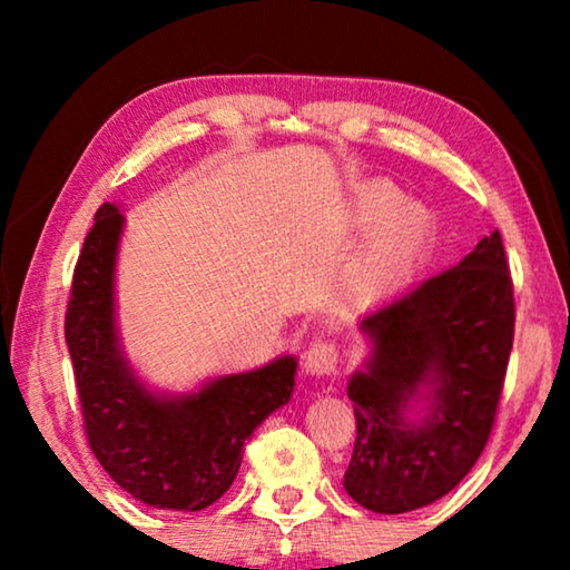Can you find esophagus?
<instances>
[{"instance_id":"34e87169","label":"esophagus","mask_w":570,"mask_h":570,"mask_svg":"<svg viewBox=\"0 0 570 570\" xmlns=\"http://www.w3.org/2000/svg\"><path fill=\"white\" fill-rule=\"evenodd\" d=\"M304 366L312 374H332L340 366V346L332 340H316L304 354Z\"/></svg>"}]
</instances>
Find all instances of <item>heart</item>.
<instances>
[{
	"label": "heart",
	"mask_w": 570,
	"mask_h": 570,
	"mask_svg": "<svg viewBox=\"0 0 570 570\" xmlns=\"http://www.w3.org/2000/svg\"><path fill=\"white\" fill-rule=\"evenodd\" d=\"M400 190L390 183H370L354 198V224L374 229L354 276V292L377 298L400 288L417 266L430 236V218L417 204H400Z\"/></svg>",
	"instance_id": "b5f03b06"
}]
</instances>
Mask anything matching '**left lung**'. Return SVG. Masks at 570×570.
I'll return each mask as SVG.
<instances>
[{"instance_id":"1","label":"left lung","mask_w":570,"mask_h":570,"mask_svg":"<svg viewBox=\"0 0 570 570\" xmlns=\"http://www.w3.org/2000/svg\"><path fill=\"white\" fill-rule=\"evenodd\" d=\"M374 350L350 380L356 440L344 488L374 513H407L448 495L493 432L515 334L513 278L495 228L455 268L362 320ZM430 386L431 414L403 417Z\"/></svg>"}]
</instances>
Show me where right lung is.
<instances>
[{
	"instance_id": "right-lung-1",
	"label": "right lung",
	"mask_w": 570,
	"mask_h": 570,
	"mask_svg": "<svg viewBox=\"0 0 570 570\" xmlns=\"http://www.w3.org/2000/svg\"><path fill=\"white\" fill-rule=\"evenodd\" d=\"M122 214L102 204L75 264L65 342L85 435L105 472L140 503L204 510L226 493L244 445L294 392L296 360L228 374L188 397L150 394L122 360L112 316Z\"/></svg>"
}]
</instances>
